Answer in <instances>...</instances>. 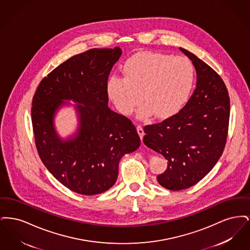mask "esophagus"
<instances>
[{
  "label": "esophagus",
  "instance_id": "34e87169",
  "mask_svg": "<svg viewBox=\"0 0 250 250\" xmlns=\"http://www.w3.org/2000/svg\"><path fill=\"white\" fill-rule=\"evenodd\" d=\"M137 131H138V134H139L141 140L143 141V136H144V131H143V127H142L141 125H138V126H137Z\"/></svg>",
  "mask_w": 250,
  "mask_h": 250
}]
</instances>
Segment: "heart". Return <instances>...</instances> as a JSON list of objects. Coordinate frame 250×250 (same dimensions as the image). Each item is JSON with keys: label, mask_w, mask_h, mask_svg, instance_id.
Masks as SVG:
<instances>
[{"label": "heart", "mask_w": 250, "mask_h": 250, "mask_svg": "<svg viewBox=\"0 0 250 250\" xmlns=\"http://www.w3.org/2000/svg\"><path fill=\"white\" fill-rule=\"evenodd\" d=\"M122 71L124 78L108 80L107 95L124 115H130L142 101L138 112L142 120L177 114L188 104L196 83L190 60L162 52H138L125 62Z\"/></svg>", "instance_id": "1"}]
</instances>
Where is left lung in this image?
I'll return each mask as SVG.
<instances>
[{
    "instance_id": "1",
    "label": "left lung",
    "mask_w": 250,
    "mask_h": 250,
    "mask_svg": "<svg viewBox=\"0 0 250 250\" xmlns=\"http://www.w3.org/2000/svg\"><path fill=\"white\" fill-rule=\"evenodd\" d=\"M192 61L196 89L188 104L162 123L144 126V144L167 160L156 179L169 190L188 188L214 167L226 144L229 97L220 76L190 51L180 48Z\"/></svg>"
}]
</instances>
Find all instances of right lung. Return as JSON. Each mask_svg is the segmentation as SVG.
Returning <instances> with one entry per match:
<instances>
[{"instance_id": "right-lung-1", "label": "right lung", "mask_w": 250, "mask_h": 250, "mask_svg": "<svg viewBox=\"0 0 250 250\" xmlns=\"http://www.w3.org/2000/svg\"><path fill=\"white\" fill-rule=\"evenodd\" d=\"M121 55L118 47L75 55L41 81L33 98L38 155L61 184L82 195L109 189L117 180L121 158L141 145L130 120L107 106L108 75ZM70 100L77 103L79 127L63 140L54 127V117Z\"/></svg>"}]
</instances>
